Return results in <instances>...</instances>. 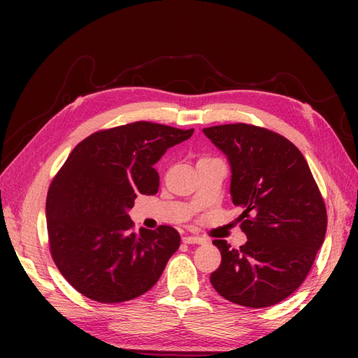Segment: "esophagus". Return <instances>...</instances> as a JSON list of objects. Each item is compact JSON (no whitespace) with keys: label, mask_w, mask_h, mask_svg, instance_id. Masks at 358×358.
I'll return each mask as SVG.
<instances>
[{"label":"esophagus","mask_w":358,"mask_h":358,"mask_svg":"<svg viewBox=\"0 0 358 358\" xmlns=\"http://www.w3.org/2000/svg\"><path fill=\"white\" fill-rule=\"evenodd\" d=\"M183 243L186 245H203V243H206V238L200 237V235H185Z\"/></svg>","instance_id":"34e87169"}]
</instances>
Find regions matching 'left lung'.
I'll return each mask as SVG.
<instances>
[{
  "instance_id": "8db88e82",
  "label": "left lung",
  "mask_w": 358,
  "mask_h": 358,
  "mask_svg": "<svg viewBox=\"0 0 358 358\" xmlns=\"http://www.w3.org/2000/svg\"><path fill=\"white\" fill-rule=\"evenodd\" d=\"M227 157L231 196L248 241L238 249L214 240L222 264L215 291L237 305L268 308L305 281L323 245L324 201L301 152L268 129L245 123L203 129Z\"/></svg>"
}]
</instances>
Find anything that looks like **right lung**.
<instances>
[{
  "label": "right lung",
  "mask_w": 358,
  "mask_h": 358,
  "mask_svg": "<svg viewBox=\"0 0 358 358\" xmlns=\"http://www.w3.org/2000/svg\"><path fill=\"white\" fill-rule=\"evenodd\" d=\"M194 129L136 121L95 132L75 148L53 178L45 200L50 254L80 294L121 303L154 286L180 248L171 226L132 232L136 195H155L154 164L191 138Z\"/></svg>",
  "instance_id": "right-lung-1"
}]
</instances>
